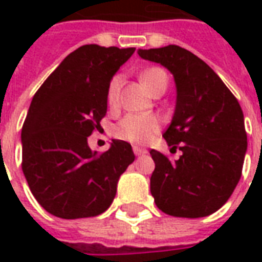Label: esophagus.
<instances>
[{"label":"esophagus","instance_id":"obj_1","mask_svg":"<svg viewBox=\"0 0 262 262\" xmlns=\"http://www.w3.org/2000/svg\"><path fill=\"white\" fill-rule=\"evenodd\" d=\"M133 151H135V154H136V156H144V154L148 153L146 148L137 147V146H135V147H133Z\"/></svg>","mask_w":262,"mask_h":262}]
</instances>
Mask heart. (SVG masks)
Listing matches in <instances>:
<instances>
[{
  "label": "heart",
  "mask_w": 262,
  "mask_h": 262,
  "mask_svg": "<svg viewBox=\"0 0 262 262\" xmlns=\"http://www.w3.org/2000/svg\"><path fill=\"white\" fill-rule=\"evenodd\" d=\"M161 75H167L160 69H148L140 75L143 85L151 91ZM122 78L120 75H114L106 88V103L109 109H116L119 105V90ZM160 130V120L153 115H126L118 125L115 126L114 135L120 140L133 144H146L153 139Z\"/></svg>",
  "instance_id": "heart-1"
}]
</instances>
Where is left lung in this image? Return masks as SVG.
Wrapping results in <instances>:
<instances>
[{
	"instance_id": "left-lung-1",
	"label": "left lung",
	"mask_w": 262,
	"mask_h": 262,
	"mask_svg": "<svg viewBox=\"0 0 262 262\" xmlns=\"http://www.w3.org/2000/svg\"><path fill=\"white\" fill-rule=\"evenodd\" d=\"M170 71L176 109L163 137L182 156L171 163L157 150L150 191L160 210L177 217H203L220 209L240 181L247 133L240 103L203 60L176 45L137 50Z\"/></svg>"
}]
</instances>
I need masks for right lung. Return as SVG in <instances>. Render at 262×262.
<instances>
[{"instance_id": "obj_1", "label": "right lung", "mask_w": 262, "mask_h": 262, "mask_svg": "<svg viewBox=\"0 0 262 262\" xmlns=\"http://www.w3.org/2000/svg\"><path fill=\"white\" fill-rule=\"evenodd\" d=\"M135 48L81 46L49 75L32 99L20 133L22 171L45 210L61 219L103 213L120 176L135 161L132 146L112 140L105 153L88 146L106 115V88Z\"/></svg>"}]
</instances>
